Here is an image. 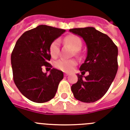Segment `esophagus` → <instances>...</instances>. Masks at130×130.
<instances>
[{"label":"esophagus","mask_w":130,"mask_h":130,"mask_svg":"<svg viewBox=\"0 0 130 130\" xmlns=\"http://www.w3.org/2000/svg\"><path fill=\"white\" fill-rule=\"evenodd\" d=\"M64 75H65V77H67V76H69V74L67 73H65L64 74Z\"/></svg>","instance_id":"obj_1"}]
</instances>
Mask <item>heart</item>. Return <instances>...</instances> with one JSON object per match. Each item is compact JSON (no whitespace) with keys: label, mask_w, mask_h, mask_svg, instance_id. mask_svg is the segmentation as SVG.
<instances>
[{"label":"heart","mask_w":130,"mask_h":130,"mask_svg":"<svg viewBox=\"0 0 130 130\" xmlns=\"http://www.w3.org/2000/svg\"><path fill=\"white\" fill-rule=\"evenodd\" d=\"M65 41L70 44L72 47L77 52L80 50L82 47V41L79 37L75 35H70L65 38ZM60 41L57 39L51 43L50 46V53L52 57L55 58L59 54ZM76 65V62L74 60L60 59L54 63V66L57 69L63 71H71L73 67Z\"/></svg>","instance_id":"1"}]
</instances>
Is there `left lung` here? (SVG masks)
<instances>
[{
  "label": "left lung",
  "instance_id": "1",
  "mask_svg": "<svg viewBox=\"0 0 130 130\" xmlns=\"http://www.w3.org/2000/svg\"><path fill=\"white\" fill-rule=\"evenodd\" d=\"M69 31L85 41L87 56L80 67L81 75L71 86L75 98L81 102H94L106 93L118 71L117 46L105 34L93 27L73 28ZM89 75L83 76L86 72Z\"/></svg>",
  "mask_w": 130,
  "mask_h": 130
}]
</instances>
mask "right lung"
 <instances>
[{"mask_svg": "<svg viewBox=\"0 0 130 130\" xmlns=\"http://www.w3.org/2000/svg\"><path fill=\"white\" fill-rule=\"evenodd\" d=\"M65 31L40 25L25 31L16 41L11 54L13 79L20 92L31 101L43 103L55 96L63 73L52 68L47 75L42 69L52 67L48 63L50 45Z\"/></svg>", "mask_w": 130, "mask_h": 130, "instance_id": "1", "label": "right lung"}]
</instances>
